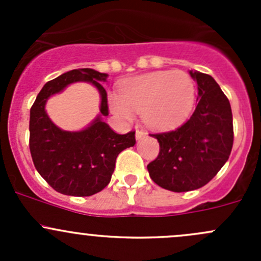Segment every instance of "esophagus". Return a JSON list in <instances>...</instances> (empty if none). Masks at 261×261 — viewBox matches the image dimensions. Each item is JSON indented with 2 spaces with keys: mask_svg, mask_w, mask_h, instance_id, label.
<instances>
[{
  "mask_svg": "<svg viewBox=\"0 0 261 261\" xmlns=\"http://www.w3.org/2000/svg\"><path fill=\"white\" fill-rule=\"evenodd\" d=\"M136 140H141V139H144L146 136V133L144 130H136Z\"/></svg>",
  "mask_w": 261,
  "mask_h": 261,
  "instance_id": "esophagus-1",
  "label": "esophagus"
}]
</instances>
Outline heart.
I'll return each mask as SVG.
<instances>
[{
	"label": "heart",
	"instance_id": "heart-1",
	"mask_svg": "<svg viewBox=\"0 0 261 261\" xmlns=\"http://www.w3.org/2000/svg\"><path fill=\"white\" fill-rule=\"evenodd\" d=\"M196 99V86L191 75L181 70L149 73L126 82L120 97H110L112 112L133 120L141 112L143 121L155 130L178 126L191 115Z\"/></svg>",
	"mask_w": 261,
	"mask_h": 261
}]
</instances>
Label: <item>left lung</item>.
<instances>
[{
    "label": "left lung",
    "instance_id": "left-lung-1",
    "mask_svg": "<svg viewBox=\"0 0 261 261\" xmlns=\"http://www.w3.org/2000/svg\"><path fill=\"white\" fill-rule=\"evenodd\" d=\"M189 74L198 84L197 107L180 127L152 134L159 155L147 164L150 178L162 188L188 192L206 186L225 165L233 144L232 112L227 97L211 75Z\"/></svg>",
    "mask_w": 261,
    "mask_h": 261
}]
</instances>
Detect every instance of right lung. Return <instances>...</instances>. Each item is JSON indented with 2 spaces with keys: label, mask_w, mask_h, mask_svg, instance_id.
<instances>
[{
  "label": "right lung",
  "mask_w": 261,
  "mask_h": 261,
  "mask_svg": "<svg viewBox=\"0 0 261 261\" xmlns=\"http://www.w3.org/2000/svg\"><path fill=\"white\" fill-rule=\"evenodd\" d=\"M109 75L91 68L73 69L43 87L30 110V152L39 174L53 189L67 196L87 197L101 192L110 183L116 158L135 145V131L120 135L103 120L109 116L107 92L101 82ZM89 81L101 96V115L84 130L64 132L49 120L45 103L70 83Z\"/></svg>",
  "instance_id": "1"
}]
</instances>
